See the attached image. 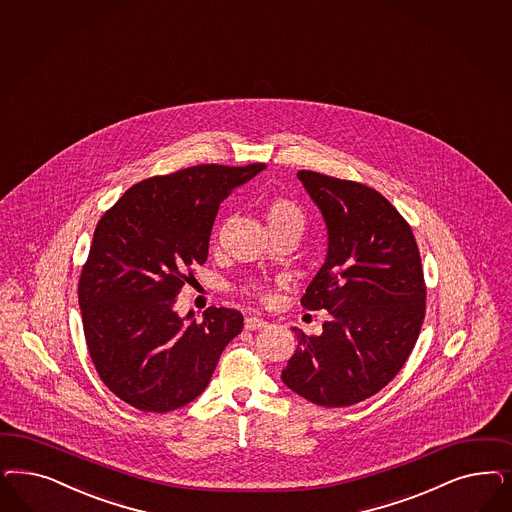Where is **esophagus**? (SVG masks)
<instances>
[{"instance_id": "34e87169", "label": "esophagus", "mask_w": 512, "mask_h": 512, "mask_svg": "<svg viewBox=\"0 0 512 512\" xmlns=\"http://www.w3.org/2000/svg\"><path fill=\"white\" fill-rule=\"evenodd\" d=\"M267 326V322H265L264 318H258V316H248L247 320H245V328L247 330H262Z\"/></svg>"}]
</instances>
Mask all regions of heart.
<instances>
[{
    "label": "heart",
    "mask_w": 512,
    "mask_h": 512,
    "mask_svg": "<svg viewBox=\"0 0 512 512\" xmlns=\"http://www.w3.org/2000/svg\"><path fill=\"white\" fill-rule=\"evenodd\" d=\"M264 216L273 235L290 233V235H296L299 239L301 233L307 228V213L294 199L282 198V196L269 199L265 203ZM239 290L243 294H247L248 297H256V299L267 297L264 284H260V282H245V284H241Z\"/></svg>",
    "instance_id": "obj_1"
}]
</instances>
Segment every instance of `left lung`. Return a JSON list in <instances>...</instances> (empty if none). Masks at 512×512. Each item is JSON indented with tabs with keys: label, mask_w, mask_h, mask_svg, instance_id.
<instances>
[{
	"label": "left lung",
	"mask_w": 512,
	"mask_h": 512,
	"mask_svg": "<svg viewBox=\"0 0 512 512\" xmlns=\"http://www.w3.org/2000/svg\"><path fill=\"white\" fill-rule=\"evenodd\" d=\"M328 226V256L301 305L326 309L320 335L296 330L281 379L311 403L348 407L375 396L413 352L426 282L409 222L375 188L297 171Z\"/></svg>",
	"instance_id": "left-lung-1"
}]
</instances>
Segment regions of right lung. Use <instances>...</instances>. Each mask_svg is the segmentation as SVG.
I'll return each mask as SVG.
<instances>
[{"label":"right lung","instance_id":"1","mask_svg":"<svg viewBox=\"0 0 512 512\" xmlns=\"http://www.w3.org/2000/svg\"><path fill=\"white\" fill-rule=\"evenodd\" d=\"M265 164H201L133 184L101 216L79 279L84 339L103 384L139 411L181 409L207 388L243 314L184 322L175 297L203 265L218 207ZM192 313L186 316V320Z\"/></svg>","mask_w":512,"mask_h":512}]
</instances>
